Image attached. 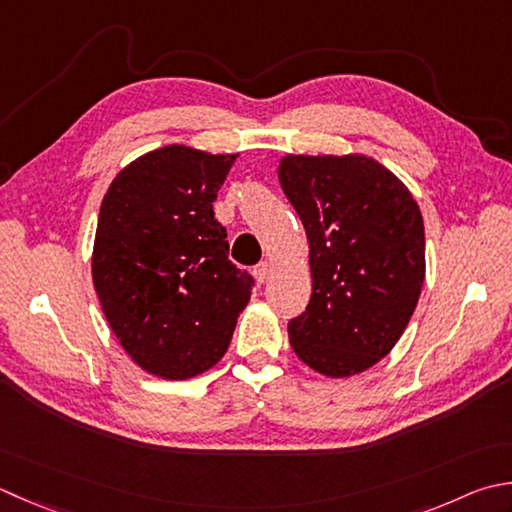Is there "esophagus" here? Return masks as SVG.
I'll return each instance as SVG.
<instances>
[{"instance_id": "34e87169", "label": "esophagus", "mask_w": 512, "mask_h": 512, "mask_svg": "<svg viewBox=\"0 0 512 512\" xmlns=\"http://www.w3.org/2000/svg\"><path fill=\"white\" fill-rule=\"evenodd\" d=\"M270 273H273V266H270V262H262L259 266H255V270H253L257 284H266Z\"/></svg>"}]
</instances>
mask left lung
I'll return each instance as SVG.
<instances>
[{"mask_svg":"<svg viewBox=\"0 0 512 512\" xmlns=\"http://www.w3.org/2000/svg\"><path fill=\"white\" fill-rule=\"evenodd\" d=\"M279 184L302 219L313 295L290 319L295 355L344 379L390 353L415 313L426 277L424 219L415 197L377 159L286 155Z\"/></svg>","mask_w":512,"mask_h":512,"instance_id":"1","label":"left lung"}]
</instances>
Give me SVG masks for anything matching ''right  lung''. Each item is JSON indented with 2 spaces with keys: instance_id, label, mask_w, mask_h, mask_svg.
I'll return each mask as SVG.
<instances>
[{
  "instance_id": "right-lung-1",
  "label": "right lung",
  "mask_w": 512,
  "mask_h": 512,
  "mask_svg": "<svg viewBox=\"0 0 512 512\" xmlns=\"http://www.w3.org/2000/svg\"><path fill=\"white\" fill-rule=\"evenodd\" d=\"M235 159L168 144L119 170L102 199L95 293L126 355L155 377L213 368L250 299L253 277L228 259L213 210Z\"/></svg>"
}]
</instances>
